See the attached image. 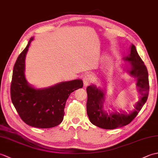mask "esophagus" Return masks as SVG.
Segmentation results:
<instances>
[{"label": "esophagus", "instance_id": "esophagus-1", "mask_svg": "<svg viewBox=\"0 0 158 158\" xmlns=\"http://www.w3.org/2000/svg\"><path fill=\"white\" fill-rule=\"evenodd\" d=\"M94 81V77L91 75H87L83 77V84L84 86H88Z\"/></svg>", "mask_w": 158, "mask_h": 158}]
</instances>
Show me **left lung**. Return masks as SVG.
Here are the masks:
<instances>
[{"label":"left lung","instance_id":"obj_1","mask_svg":"<svg viewBox=\"0 0 158 158\" xmlns=\"http://www.w3.org/2000/svg\"><path fill=\"white\" fill-rule=\"evenodd\" d=\"M123 60L129 64L124 69L131 76L137 79L136 85L140 95L139 100L136 103L132 111L127 113L120 110L119 113L113 109L115 112H110V110L107 112L103 106L105 98V90L99 89L94 85L87 88V113L89 121L94 125L103 129L113 130L129 124L138 115L148 98L149 89L148 71L135 45L132 44L130 46V54L123 58Z\"/></svg>","mask_w":158,"mask_h":158}]
</instances>
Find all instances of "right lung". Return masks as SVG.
I'll use <instances>...</instances> for the list:
<instances>
[{"mask_svg":"<svg viewBox=\"0 0 158 158\" xmlns=\"http://www.w3.org/2000/svg\"><path fill=\"white\" fill-rule=\"evenodd\" d=\"M19 55L13 67L11 83V98L21 119L28 125L39 127H53L62 122L66 102L70 94L81 88L83 81L75 79L59 83L47 88L36 89L26 81L25 58L33 40Z\"/></svg>","mask_w":158,"mask_h":158,"instance_id":"1","label":"right lung"}]
</instances>
